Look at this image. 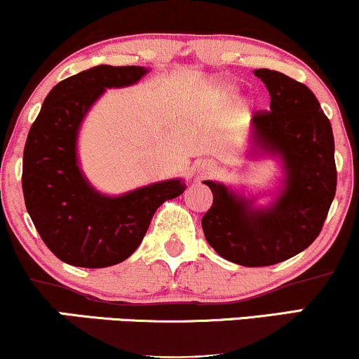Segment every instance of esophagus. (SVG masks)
Instances as JSON below:
<instances>
[{"label": "esophagus", "mask_w": 359, "mask_h": 359, "mask_svg": "<svg viewBox=\"0 0 359 359\" xmlns=\"http://www.w3.org/2000/svg\"><path fill=\"white\" fill-rule=\"evenodd\" d=\"M212 167H204V168H202V174L201 175H210V174H212Z\"/></svg>", "instance_id": "esophagus-1"}]
</instances>
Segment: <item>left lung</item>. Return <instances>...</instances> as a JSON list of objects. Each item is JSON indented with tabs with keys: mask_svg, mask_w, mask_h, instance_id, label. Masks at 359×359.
I'll return each mask as SVG.
<instances>
[{
	"mask_svg": "<svg viewBox=\"0 0 359 359\" xmlns=\"http://www.w3.org/2000/svg\"><path fill=\"white\" fill-rule=\"evenodd\" d=\"M254 75L271 95L269 110L252 116V142L279 155L284 189L267 207L205 180L214 201L202 217L207 243L227 261L273 266L309 248L321 232L336 194L334 137L330 120L308 86L284 73L259 68Z\"/></svg>",
	"mask_w": 359,
	"mask_h": 359,
	"instance_id": "left-lung-1",
	"label": "left lung"
}]
</instances>
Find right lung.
I'll use <instances>...</instances> for the list:
<instances>
[{
	"label": "right lung",
	"mask_w": 359,
	"mask_h": 359,
	"mask_svg": "<svg viewBox=\"0 0 359 359\" xmlns=\"http://www.w3.org/2000/svg\"><path fill=\"white\" fill-rule=\"evenodd\" d=\"M144 67L98 65L65 79L46 95L23 152L27 210L56 257L76 267H109L132 256L155 210L185 191L180 179L109 197L85 179L76 137L86 111L107 88L137 83Z\"/></svg>",
	"instance_id": "right-lung-1"
}]
</instances>
